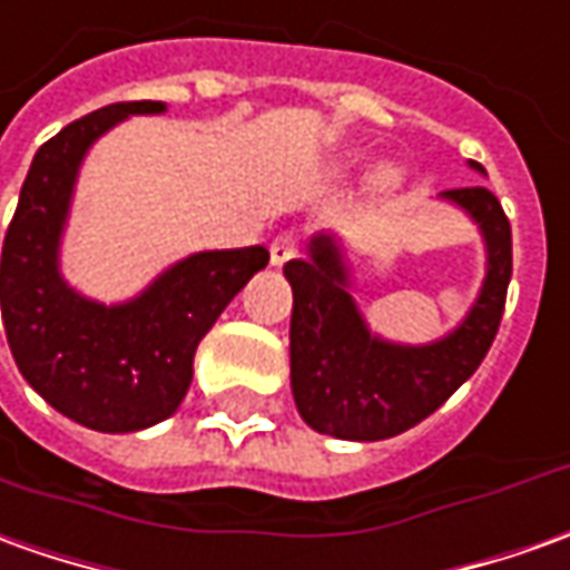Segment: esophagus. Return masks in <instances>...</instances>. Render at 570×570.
Masks as SVG:
<instances>
[{
	"mask_svg": "<svg viewBox=\"0 0 570 570\" xmlns=\"http://www.w3.org/2000/svg\"><path fill=\"white\" fill-rule=\"evenodd\" d=\"M294 254H297V238H294V235L285 233L273 238V245H269V263H273V266H285Z\"/></svg>",
	"mask_w": 570,
	"mask_h": 570,
	"instance_id": "34e87169",
	"label": "esophagus"
}]
</instances>
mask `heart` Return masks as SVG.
Returning a JSON list of instances; mask_svg holds the SVG:
<instances>
[{"label": "heart", "mask_w": 570, "mask_h": 570, "mask_svg": "<svg viewBox=\"0 0 570 570\" xmlns=\"http://www.w3.org/2000/svg\"><path fill=\"white\" fill-rule=\"evenodd\" d=\"M351 164H356V158H344L341 160V167H351ZM400 183V170L397 167H382V170L375 173V186L379 188H394Z\"/></svg>", "instance_id": "b5f03b06"}]
</instances>
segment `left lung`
Returning <instances> with one entry per match:
<instances>
[{
	"instance_id": "8db88e82",
	"label": "left lung",
	"mask_w": 570,
	"mask_h": 570,
	"mask_svg": "<svg viewBox=\"0 0 570 570\" xmlns=\"http://www.w3.org/2000/svg\"><path fill=\"white\" fill-rule=\"evenodd\" d=\"M469 167L488 176L478 160ZM484 238V282L469 313L428 344L375 335L353 301V266L337 233H316L304 261L285 263L292 285V394L301 419L337 441H387L419 425L474 375L500 328L512 278V229L484 186L438 195Z\"/></svg>"
}]
</instances>
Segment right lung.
<instances>
[{"mask_svg": "<svg viewBox=\"0 0 570 570\" xmlns=\"http://www.w3.org/2000/svg\"><path fill=\"white\" fill-rule=\"evenodd\" d=\"M164 101H120L73 120L33 155L2 245V323L27 384L49 406L105 434L170 419L191 384L202 337L247 278L263 245L198 250L120 304L86 297L61 273V242L89 148Z\"/></svg>", "mask_w": 570, "mask_h": 570, "instance_id": "add662e5", "label": "right lung"}]
</instances>
